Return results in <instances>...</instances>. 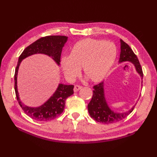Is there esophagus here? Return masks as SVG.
Segmentation results:
<instances>
[{
  "instance_id": "esophagus-1",
  "label": "esophagus",
  "mask_w": 157,
  "mask_h": 157,
  "mask_svg": "<svg viewBox=\"0 0 157 157\" xmlns=\"http://www.w3.org/2000/svg\"><path fill=\"white\" fill-rule=\"evenodd\" d=\"M81 88H82V86L76 85L75 86V87H74V91H75V92H77L78 90L81 89Z\"/></svg>"
}]
</instances>
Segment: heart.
Masks as SVG:
<instances>
[{
    "mask_svg": "<svg viewBox=\"0 0 157 157\" xmlns=\"http://www.w3.org/2000/svg\"><path fill=\"white\" fill-rule=\"evenodd\" d=\"M117 55L116 46L109 41L85 39L72 46L70 56L62 58L61 65L64 74L73 81L83 71L93 81L102 80L112 67Z\"/></svg>",
    "mask_w": 157,
    "mask_h": 157,
    "instance_id": "1",
    "label": "heart"
}]
</instances>
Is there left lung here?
I'll list each match as a JSON object with an SVG mask.
<instances>
[{
  "mask_svg": "<svg viewBox=\"0 0 157 157\" xmlns=\"http://www.w3.org/2000/svg\"><path fill=\"white\" fill-rule=\"evenodd\" d=\"M120 56L119 62H130L134 65L136 71H137L141 78H143V72L140 62L136 56L128 45L120 40ZM93 97L88 104V111L90 116L95 121L105 124L116 123L126 117L132 111L134 106L130 110L124 113H116L111 110L106 101L104 94V82H101L93 86Z\"/></svg>",
  "mask_w": 157,
  "mask_h": 157,
  "instance_id": "8db88e82",
  "label": "left lung"
}]
</instances>
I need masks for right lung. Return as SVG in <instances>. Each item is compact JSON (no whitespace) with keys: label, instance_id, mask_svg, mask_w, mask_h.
Here are the masks:
<instances>
[{"label":"right lung","instance_id":"1","mask_svg":"<svg viewBox=\"0 0 157 157\" xmlns=\"http://www.w3.org/2000/svg\"><path fill=\"white\" fill-rule=\"evenodd\" d=\"M68 37L63 36H49L41 37L27 46L20 55L15 72V90L17 99L27 116L40 121H46L54 119L63 112L65 101L68 97L72 95L74 91V85L59 84L56 90L50 98L42 105L37 107H28L20 100L17 90V73L21 62L25 58L33 54H44L51 56L58 65L60 64V56Z\"/></svg>","mask_w":157,"mask_h":157}]
</instances>
